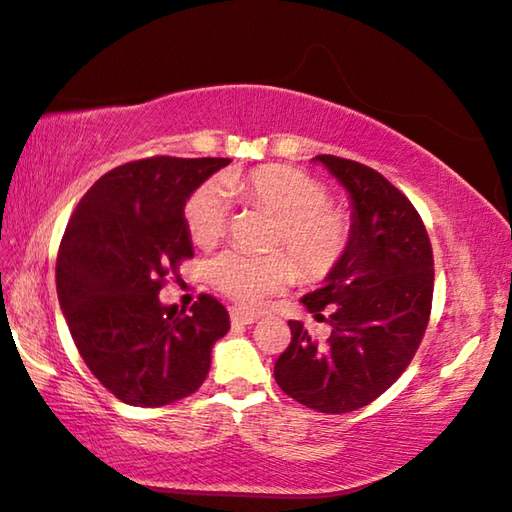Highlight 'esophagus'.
<instances>
[{"instance_id":"esophagus-1","label":"esophagus","mask_w":512,"mask_h":512,"mask_svg":"<svg viewBox=\"0 0 512 512\" xmlns=\"http://www.w3.org/2000/svg\"><path fill=\"white\" fill-rule=\"evenodd\" d=\"M229 317H231V324H240V326H249V324H254V321H258V315L242 310V308H231Z\"/></svg>"}]
</instances>
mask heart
Returning <instances> with one entry per match:
<instances>
[{"instance_id":"obj_1","label":"heart","mask_w":512,"mask_h":512,"mask_svg":"<svg viewBox=\"0 0 512 512\" xmlns=\"http://www.w3.org/2000/svg\"><path fill=\"white\" fill-rule=\"evenodd\" d=\"M231 197L274 213L270 245L290 249L306 279L333 272L351 247V213L328 200V188L317 177L281 164L229 170L197 186L184 202L193 245L213 247L227 233ZM297 263L285 251L254 256L227 249L206 263V279L240 306H256L297 279Z\"/></svg>"}]
</instances>
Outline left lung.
Masks as SVG:
<instances>
[{
	"instance_id": "1",
	"label": "left lung",
	"mask_w": 512,
	"mask_h": 512,
	"mask_svg": "<svg viewBox=\"0 0 512 512\" xmlns=\"http://www.w3.org/2000/svg\"><path fill=\"white\" fill-rule=\"evenodd\" d=\"M315 159L351 195L353 240L324 288L301 299L319 319L330 312L328 346L290 321L274 378L301 405L348 414L380 398L414 360L432 312L434 254L416 206L387 177L353 159Z\"/></svg>"
}]
</instances>
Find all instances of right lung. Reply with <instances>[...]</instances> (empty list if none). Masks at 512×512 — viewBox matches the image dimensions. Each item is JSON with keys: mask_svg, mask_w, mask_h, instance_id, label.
I'll list each match as a JSON object with an SVG mask.
<instances>
[{"mask_svg": "<svg viewBox=\"0 0 512 512\" xmlns=\"http://www.w3.org/2000/svg\"><path fill=\"white\" fill-rule=\"evenodd\" d=\"M222 157H148L105 173L80 197L60 240L56 288L80 357L132 407L191 396L211 369L229 315L211 294L191 310L161 306L159 290L193 258L184 202Z\"/></svg>", "mask_w": 512, "mask_h": 512, "instance_id": "right-lung-1", "label": "right lung"}]
</instances>
